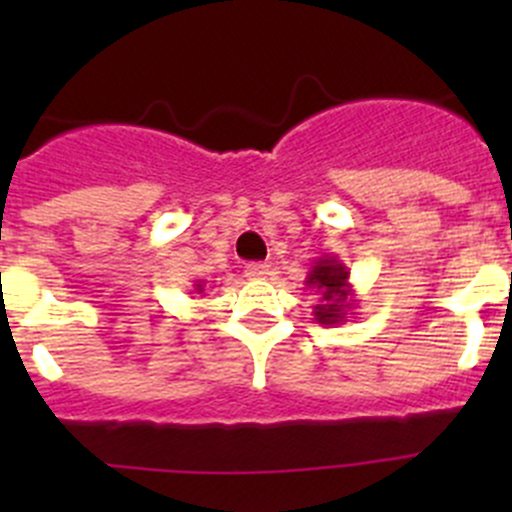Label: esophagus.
I'll list each match as a JSON object with an SVG mask.
<instances>
[{
  "label": "esophagus",
  "mask_w": 512,
  "mask_h": 512,
  "mask_svg": "<svg viewBox=\"0 0 512 512\" xmlns=\"http://www.w3.org/2000/svg\"><path fill=\"white\" fill-rule=\"evenodd\" d=\"M245 275L250 277V280H265V277L270 275V265H265V262H250V265L245 267Z\"/></svg>",
  "instance_id": "obj_1"
}]
</instances>
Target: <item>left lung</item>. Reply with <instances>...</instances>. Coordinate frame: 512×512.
<instances>
[{"mask_svg": "<svg viewBox=\"0 0 512 512\" xmlns=\"http://www.w3.org/2000/svg\"><path fill=\"white\" fill-rule=\"evenodd\" d=\"M304 285L312 287L319 294V302L314 304V319L322 327L347 322V314L356 307L354 287L349 285V267L337 255H322L309 267Z\"/></svg>", "mask_w": 512, "mask_h": 512, "instance_id": "8db88e82", "label": "left lung"}]
</instances>
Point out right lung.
I'll return each mask as SVG.
<instances>
[{
    "label": "right lung",
    "instance_id": "add662e5",
    "mask_svg": "<svg viewBox=\"0 0 512 512\" xmlns=\"http://www.w3.org/2000/svg\"><path fill=\"white\" fill-rule=\"evenodd\" d=\"M203 292H205V282H203V280H195L193 294H203Z\"/></svg>",
    "mask_w": 512,
    "mask_h": 512
}]
</instances>
